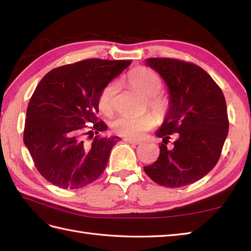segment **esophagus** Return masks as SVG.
Wrapping results in <instances>:
<instances>
[{
  "label": "esophagus",
  "instance_id": "obj_1",
  "mask_svg": "<svg viewBox=\"0 0 251 251\" xmlns=\"http://www.w3.org/2000/svg\"><path fill=\"white\" fill-rule=\"evenodd\" d=\"M126 142H129L131 143V145H139V143H141L140 140H136V139H130V138H125L124 139Z\"/></svg>",
  "mask_w": 251,
  "mask_h": 251
}]
</instances>
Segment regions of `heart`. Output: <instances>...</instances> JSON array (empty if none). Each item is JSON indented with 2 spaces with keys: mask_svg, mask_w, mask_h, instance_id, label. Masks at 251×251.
Listing matches in <instances>:
<instances>
[{
  "mask_svg": "<svg viewBox=\"0 0 251 251\" xmlns=\"http://www.w3.org/2000/svg\"><path fill=\"white\" fill-rule=\"evenodd\" d=\"M126 83L146 96L149 108H151L158 116L164 117L168 114L170 100L159 93L163 88V81L158 74L148 68H136L127 74ZM116 90V85L110 83L100 92L97 104L99 111L103 115L109 116L113 113ZM156 123V116L151 112H148L140 116H119L114 120L112 126L119 135L127 138H141L147 131L151 130Z\"/></svg>",
  "mask_w": 251,
  "mask_h": 251,
  "instance_id": "1",
  "label": "heart"
}]
</instances>
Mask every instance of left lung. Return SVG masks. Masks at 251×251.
Instances as JSON below:
<instances>
[{"label":"left lung","mask_w":251,"mask_h":251,"mask_svg":"<svg viewBox=\"0 0 251 251\" xmlns=\"http://www.w3.org/2000/svg\"><path fill=\"white\" fill-rule=\"evenodd\" d=\"M147 65L167 84L170 110L156 132L163 139L157 161L143 169L159 185L192 184L205 177L220 158L228 132L225 95L195 63L149 58Z\"/></svg>","instance_id":"1"}]
</instances>
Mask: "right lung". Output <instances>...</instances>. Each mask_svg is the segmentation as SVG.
<instances>
[{"label":"right lung","instance_id":"obj_1","mask_svg":"<svg viewBox=\"0 0 251 251\" xmlns=\"http://www.w3.org/2000/svg\"><path fill=\"white\" fill-rule=\"evenodd\" d=\"M130 63L92 58L52 69L41 79L26 109L24 142L49 182L74 190L102 175L121 138L99 135L108 127L96 116L98 96ZM94 133L92 142L83 141Z\"/></svg>","mask_w":251,"mask_h":251}]
</instances>
